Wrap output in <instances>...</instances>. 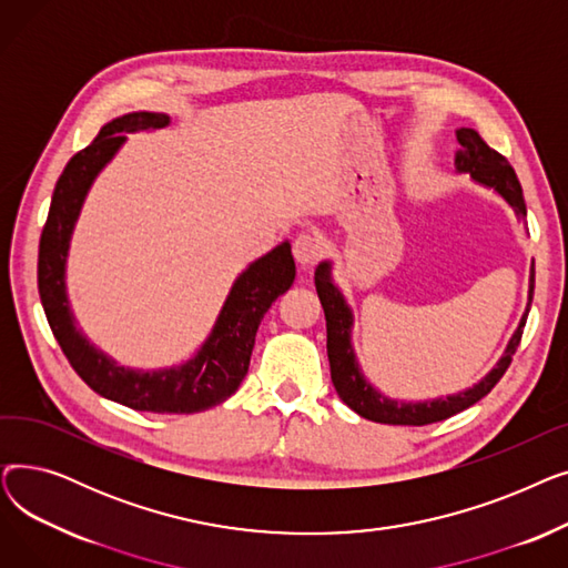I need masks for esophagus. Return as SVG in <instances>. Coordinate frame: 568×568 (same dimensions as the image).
Returning a JSON list of instances; mask_svg holds the SVG:
<instances>
[{"label":"esophagus","mask_w":568,"mask_h":568,"mask_svg":"<svg viewBox=\"0 0 568 568\" xmlns=\"http://www.w3.org/2000/svg\"><path fill=\"white\" fill-rule=\"evenodd\" d=\"M292 253H294V260L300 262V266H304V268L315 266V264L320 262V257H322V244H320V239H317L315 234L302 232L300 236L294 239Z\"/></svg>","instance_id":"obj_1"}]
</instances>
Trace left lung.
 I'll list each match as a JSON object with an SVG mask.
<instances>
[{
    "label": "left lung",
    "instance_id": "left-lung-1",
    "mask_svg": "<svg viewBox=\"0 0 568 568\" xmlns=\"http://www.w3.org/2000/svg\"><path fill=\"white\" fill-rule=\"evenodd\" d=\"M456 138L460 142V152L456 154V170L467 172L476 184L486 189H493L499 193L506 204H509L516 216L525 221L527 206L523 197V186L516 176V170L509 165L501 154L490 149L484 138L474 129H458ZM315 287L320 304L324 308L326 317V354H329V366H332V382L341 400L354 409L359 416L368 422L377 424H389V426H426L435 422H444L449 416L467 409L469 405L479 403L484 396L493 392V386L501 379L511 364V356L516 354L520 338H523V326L527 322V313L531 306L534 296V266L529 274V302L523 313V320L518 324L516 334L511 336L509 345H506L501 359L497 366L474 386L465 392L452 394L446 398H433V400H419V403H405L394 400L377 392L375 386L364 377L359 362H356V354L352 347V308L347 306L343 292L332 278V262L324 260L315 268Z\"/></svg>",
    "mask_w": 568,
    "mask_h": 568
}]
</instances>
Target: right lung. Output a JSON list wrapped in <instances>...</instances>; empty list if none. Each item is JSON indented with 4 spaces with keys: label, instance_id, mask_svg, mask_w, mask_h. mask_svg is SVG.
I'll use <instances>...</instances> for the list:
<instances>
[{
    "label": "right lung",
    "instance_id": "obj_1",
    "mask_svg": "<svg viewBox=\"0 0 568 568\" xmlns=\"http://www.w3.org/2000/svg\"><path fill=\"white\" fill-rule=\"evenodd\" d=\"M168 124L170 116L163 112L116 116L92 144L67 163L57 179L39 244V294L59 347L89 389L138 412L193 414L223 403L239 389L248 373L257 326L278 296L290 290L296 268L290 242L251 262L234 281L212 334L182 366L163 371L124 368L82 336L69 306L67 255L87 191L126 142L124 133Z\"/></svg>",
    "mask_w": 568,
    "mask_h": 568
}]
</instances>
